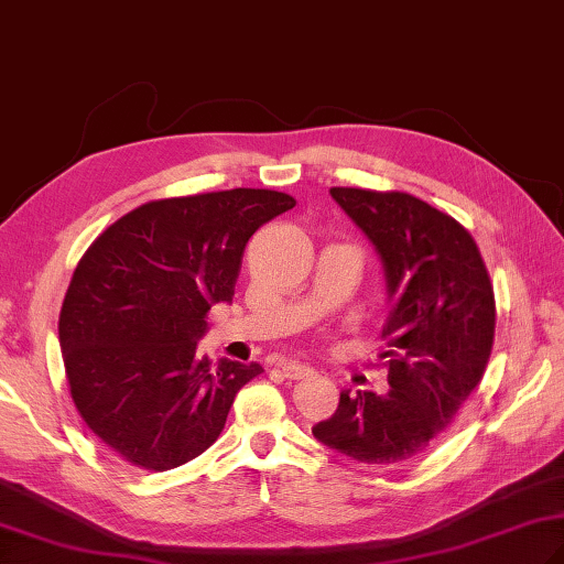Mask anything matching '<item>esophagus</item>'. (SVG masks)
<instances>
[{"mask_svg": "<svg viewBox=\"0 0 564 564\" xmlns=\"http://www.w3.org/2000/svg\"><path fill=\"white\" fill-rule=\"evenodd\" d=\"M281 373L285 379H293V381H300V379H307L312 377V369L305 367V365H295V362H283L281 365Z\"/></svg>", "mask_w": 564, "mask_h": 564, "instance_id": "obj_1", "label": "esophagus"}]
</instances>
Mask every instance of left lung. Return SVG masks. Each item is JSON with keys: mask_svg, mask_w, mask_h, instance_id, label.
Listing matches in <instances>:
<instances>
[{"mask_svg": "<svg viewBox=\"0 0 564 564\" xmlns=\"http://www.w3.org/2000/svg\"><path fill=\"white\" fill-rule=\"evenodd\" d=\"M330 197L381 257L391 391H343L336 414L312 433L362 465H398L433 447L484 379L494 285L469 230L424 199L365 187H330Z\"/></svg>", "mask_w": 564, "mask_h": 564, "instance_id": "left-lung-1", "label": "left lung"}]
</instances>
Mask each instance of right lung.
Here are the masks:
<instances>
[{
    "instance_id": "add662e5",
    "label": "right lung",
    "mask_w": 564,
    "mask_h": 564,
    "mask_svg": "<svg viewBox=\"0 0 564 564\" xmlns=\"http://www.w3.org/2000/svg\"><path fill=\"white\" fill-rule=\"evenodd\" d=\"M293 207L291 195L259 187L152 199L85 250L59 345L78 414L119 459L166 471L219 438L262 367L212 365L195 345L212 305L234 300L254 230Z\"/></svg>"
}]
</instances>
